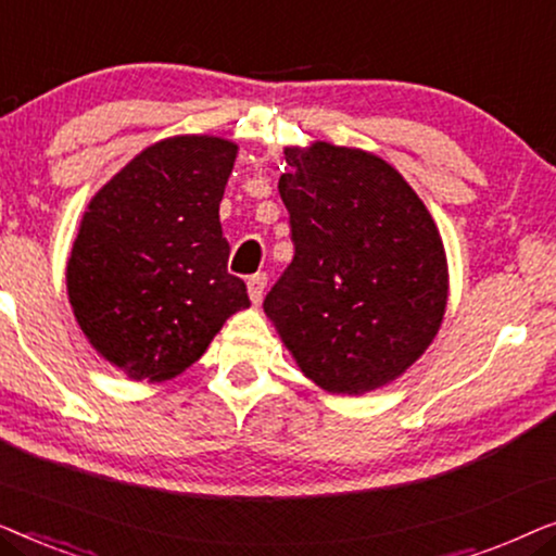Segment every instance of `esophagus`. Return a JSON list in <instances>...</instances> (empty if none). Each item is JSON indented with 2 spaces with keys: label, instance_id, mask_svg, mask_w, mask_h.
Returning a JSON list of instances; mask_svg holds the SVG:
<instances>
[{
  "label": "esophagus",
  "instance_id": "1",
  "mask_svg": "<svg viewBox=\"0 0 556 556\" xmlns=\"http://www.w3.org/2000/svg\"><path fill=\"white\" fill-rule=\"evenodd\" d=\"M265 288H268V276H265V273H255V276H250V280H248L250 301L261 303Z\"/></svg>",
  "mask_w": 556,
  "mask_h": 556
}]
</instances>
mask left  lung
Wrapping results in <instances>:
<instances>
[{"mask_svg": "<svg viewBox=\"0 0 556 556\" xmlns=\"http://www.w3.org/2000/svg\"><path fill=\"white\" fill-rule=\"evenodd\" d=\"M283 154L278 192L295 255L265 295V316L321 390H379L443 324L447 257L435 219L371 151L314 141Z\"/></svg>", "mask_w": 556, "mask_h": 556, "instance_id": "8db88e82", "label": "left lung"}]
</instances>
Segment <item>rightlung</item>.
<instances>
[{
  "label": "right lung",
  "mask_w": 556,
  "mask_h": 556,
  "mask_svg": "<svg viewBox=\"0 0 556 556\" xmlns=\"http://www.w3.org/2000/svg\"><path fill=\"white\" fill-rule=\"evenodd\" d=\"M235 156L238 143L219 136L156 141L83 212L67 301L90 346L136 382L181 375L250 306L219 225Z\"/></svg>",
  "instance_id": "add662e5"
}]
</instances>
